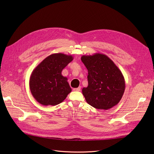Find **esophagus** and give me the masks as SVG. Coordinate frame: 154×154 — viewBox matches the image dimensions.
I'll use <instances>...</instances> for the list:
<instances>
[{"label":"esophagus","mask_w":154,"mask_h":154,"mask_svg":"<svg viewBox=\"0 0 154 154\" xmlns=\"http://www.w3.org/2000/svg\"><path fill=\"white\" fill-rule=\"evenodd\" d=\"M80 89H81V87H79L78 88H74V91H80Z\"/></svg>","instance_id":"obj_1"}]
</instances>
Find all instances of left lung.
<instances>
[{"mask_svg":"<svg viewBox=\"0 0 154 154\" xmlns=\"http://www.w3.org/2000/svg\"><path fill=\"white\" fill-rule=\"evenodd\" d=\"M88 70V86L82 88L86 102L99 110L114 107L122 99L125 83L122 72L106 55L95 53L82 55Z\"/></svg>","mask_w":154,"mask_h":154,"instance_id":"left-lung-1","label":"left lung"}]
</instances>
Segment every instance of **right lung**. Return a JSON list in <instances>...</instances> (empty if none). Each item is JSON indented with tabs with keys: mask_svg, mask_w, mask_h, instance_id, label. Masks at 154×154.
I'll list each match as a JSON object with an SVG mask.
<instances>
[{
	"mask_svg": "<svg viewBox=\"0 0 154 154\" xmlns=\"http://www.w3.org/2000/svg\"><path fill=\"white\" fill-rule=\"evenodd\" d=\"M71 55L56 53L48 55L33 70L30 77V90L34 98L43 106H56L71 92L67 78L62 70L73 60Z\"/></svg>",
	"mask_w": 154,
	"mask_h": 154,
	"instance_id": "obj_1",
	"label": "right lung"
}]
</instances>
